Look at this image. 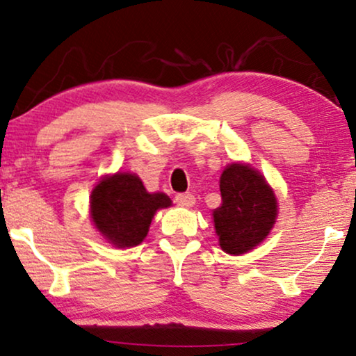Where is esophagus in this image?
<instances>
[{
	"label": "esophagus",
	"mask_w": 356,
	"mask_h": 356,
	"mask_svg": "<svg viewBox=\"0 0 356 356\" xmlns=\"http://www.w3.org/2000/svg\"><path fill=\"white\" fill-rule=\"evenodd\" d=\"M174 202H176L179 207H185V208H190L195 204V197L190 192H185V193H177L176 198H174Z\"/></svg>",
	"instance_id": "obj_1"
}]
</instances>
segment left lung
I'll return each mask as SVG.
<instances>
[{"instance_id": "1", "label": "left lung", "mask_w": 356, "mask_h": 356, "mask_svg": "<svg viewBox=\"0 0 356 356\" xmlns=\"http://www.w3.org/2000/svg\"><path fill=\"white\" fill-rule=\"evenodd\" d=\"M221 207L214 209L219 245L230 254H242L263 242L277 216V202L266 180L247 164L224 169Z\"/></svg>"}]
</instances>
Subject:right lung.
Wrapping results in <instances>:
<instances>
[{
	"instance_id": "right-lung-1",
	"label": "right lung",
	"mask_w": 356,
	"mask_h": 356,
	"mask_svg": "<svg viewBox=\"0 0 356 356\" xmlns=\"http://www.w3.org/2000/svg\"><path fill=\"white\" fill-rule=\"evenodd\" d=\"M92 218L97 229L119 248L135 247L147 237L153 214L171 207L164 193H148L134 174H116L93 188Z\"/></svg>"
}]
</instances>
